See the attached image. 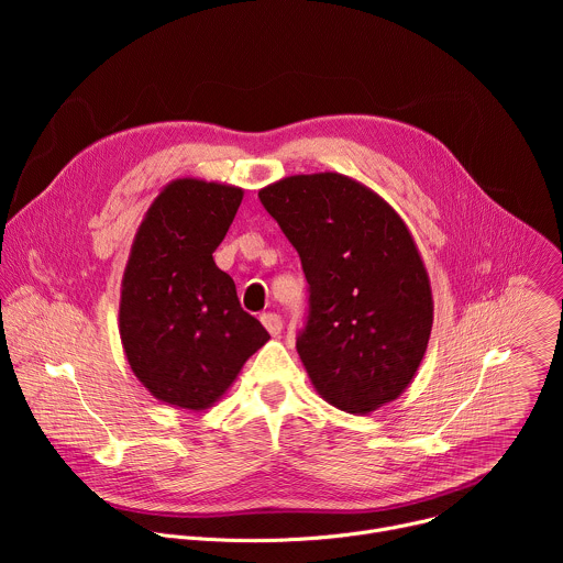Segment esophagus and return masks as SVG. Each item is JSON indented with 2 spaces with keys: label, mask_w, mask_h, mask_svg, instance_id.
I'll return each instance as SVG.
<instances>
[{
  "label": "esophagus",
  "mask_w": 563,
  "mask_h": 563,
  "mask_svg": "<svg viewBox=\"0 0 563 563\" xmlns=\"http://www.w3.org/2000/svg\"><path fill=\"white\" fill-rule=\"evenodd\" d=\"M261 323L265 325V330L272 334V336H278L280 334V330H283V320H280V316L278 313H263L261 316Z\"/></svg>",
  "instance_id": "1"
}]
</instances>
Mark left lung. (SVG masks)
I'll return each mask as SVG.
<instances>
[{
    "label": "left lung",
    "instance_id": "obj_1",
    "mask_svg": "<svg viewBox=\"0 0 563 563\" xmlns=\"http://www.w3.org/2000/svg\"><path fill=\"white\" fill-rule=\"evenodd\" d=\"M258 198L296 247L309 283L296 350L313 389L350 415L398 398L434 323L430 276L404 218L336 172L287 176Z\"/></svg>",
    "mask_w": 563,
    "mask_h": 563
}]
</instances>
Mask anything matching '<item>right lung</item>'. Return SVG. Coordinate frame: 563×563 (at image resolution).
Here are the masks:
<instances>
[{
	"label": "right lung",
	"instance_id": "add662e5",
	"mask_svg": "<svg viewBox=\"0 0 563 563\" xmlns=\"http://www.w3.org/2000/svg\"><path fill=\"white\" fill-rule=\"evenodd\" d=\"M245 191L176 178L146 209L122 276L118 328L137 380L159 404L207 410L267 341L213 261Z\"/></svg>",
	"mask_w": 563,
	"mask_h": 563
}]
</instances>
